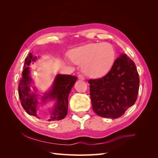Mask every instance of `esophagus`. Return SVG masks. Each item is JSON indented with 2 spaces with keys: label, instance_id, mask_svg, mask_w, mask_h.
<instances>
[{
  "label": "esophagus",
  "instance_id": "1",
  "mask_svg": "<svg viewBox=\"0 0 158 158\" xmlns=\"http://www.w3.org/2000/svg\"><path fill=\"white\" fill-rule=\"evenodd\" d=\"M78 78L80 80H84V76L82 74H79L78 75Z\"/></svg>",
  "mask_w": 158,
  "mask_h": 158
}]
</instances>
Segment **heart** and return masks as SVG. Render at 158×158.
<instances>
[{"mask_svg":"<svg viewBox=\"0 0 158 158\" xmlns=\"http://www.w3.org/2000/svg\"><path fill=\"white\" fill-rule=\"evenodd\" d=\"M116 52L109 43L89 44L74 50L71 54L74 63L82 66L83 73L93 78H102L111 70Z\"/></svg>","mask_w":158,"mask_h":158,"instance_id":"1","label":"heart"}]
</instances>
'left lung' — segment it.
I'll use <instances>...</instances> for the list:
<instances>
[{
	"label": "left lung",
	"mask_w": 158,
	"mask_h": 158,
	"mask_svg": "<svg viewBox=\"0 0 158 158\" xmlns=\"http://www.w3.org/2000/svg\"><path fill=\"white\" fill-rule=\"evenodd\" d=\"M88 83L94 111L104 118H117L136 102L140 79L135 63L122 53L107 74Z\"/></svg>",
	"instance_id": "obj_1"
}]
</instances>
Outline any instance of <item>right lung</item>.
<instances>
[{"label": "right lung", "instance_id": "right-lung-1", "mask_svg": "<svg viewBox=\"0 0 158 158\" xmlns=\"http://www.w3.org/2000/svg\"><path fill=\"white\" fill-rule=\"evenodd\" d=\"M35 59L36 57L30 53L25 59L22 77L19 81L18 94L22 106L26 113L37 117L38 102L36 95L31 92L30 88L31 79L30 76V69L28 67L33 61H35ZM76 79L77 78L76 76L71 75L58 74L56 76L52 89L43 98L44 100L47 98L56 100L55 108L49 121H59L66 116L68 113L69 95Z\"/></svg>", "mask_w": 158, "mask_h": 158}]
</instances>
